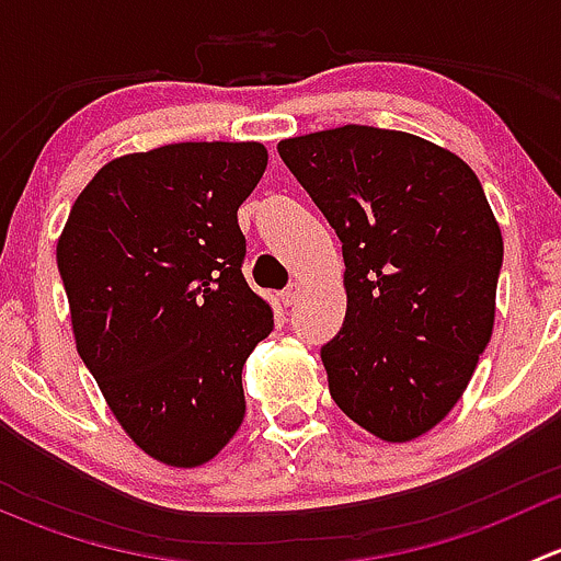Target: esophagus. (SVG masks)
I'll use <instances>...</instances> for the list:
<instances>
[{
  "mask_svg": "<svg viewBox=\"0 0 561 561\" xmlns=\"http://www.w3.org/2000/svg\"><path fill=\"white\" fill-rule=\"evenodd\" d=\"M301 296H304V285L301 282H293L290 287H285V290L279 293V301L285 304V307H296V304L301 301Z\"/></svg>",
  "mask_w": 561,
  "mask_h": 561,
  "instance_id": "1",
  "label": "esophagus"
}]
</instances>
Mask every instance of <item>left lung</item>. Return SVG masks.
<instances>
[{
	"mask_svg": "<svg viewBox=\"0 0 561 561\" xmlns=\"http://www.w3.org/2000/svg\"><path fill=\"white\" fill-rule=\"evenodd\" d=\"M342 241L347 314L320 350L339 410L382 443L448 417L496 314L502 230L472 168L399 129L344 124L279 140Z\"/></svg>",
	"mask_w": 561,
	"mask_h": 561,
	"instance_id": "8db88e82",
	"label": "left lung"
}]
</instances>
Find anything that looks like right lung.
Segmentation results:
<instances>
[{
  "label": "right lung",
  "instance_id": "right-lung-1",
  "mask_svg": "<svg viewBox=\"0 0 561 561\" xmlns=\"http://www.w3.org/2000/svg\"><path fill=\"white\" fill-rule=\"evenodd\" d=\"M263 144H168L111 160L56 244L76 347L146 456L192 469L244 421L249 353L274 328L241 274L239 206Z\"/></svg>",
  "mask_w": 561,
  "mask_h": 561
}]
</instances>
